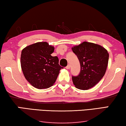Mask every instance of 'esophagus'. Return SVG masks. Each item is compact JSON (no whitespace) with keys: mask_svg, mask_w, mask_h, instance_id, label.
<instances>
[{"mask_svg":"<svg viewBox=\"0 0 126 126\" xmlns=\"http://www.w3.org/2000/svg\"><path fill=\"white\" fill-rule=\"evenodd\" d=\"M70 67V66L69 64H68V65L66 66V69H69Z\"/></svg>","mask_w":126,"mask_h":126,"instance_id":"obj_1","label":"esophagus"}]
</instances>
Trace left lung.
I'll return each mask as SVG.
<instances>
[{"label":"left lung","mask_w":126,"mask_h":126,"mask_svg":"<svg viewBox=\"0 0 126 126\" xmlns=\"http://www.w3.org/2000/svg\"><path fill=\"white\" fill-rule=\"evenodd\" d=\"M80 63V71L72 76L75 87L87 90L94 87L105 75L109 60V53L102 46L84 42L72 48Z\"/></svg>","instance_id":"left-lung-1"}]
</instances>
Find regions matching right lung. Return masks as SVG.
I'll use <instances>...</instances> for the list:
<instances>
[{
  "label": "right lung",
  "instance_id": "1",
  "mask_svg": "<svg viewBox=\"0 0 126 126\" xmlns=\"http://www.w3.org/2000/svg\"><path fill=\"white\" fill-rule=\"evenodd\" d=\"M53 47L47 42H38L22 49L21 65L25 78L38 89L48 88L56 80L60 70L59 58L52 56Z\"/></svg>",
  "mask_w": 126,
  "mask_h": 126
}]
</instances>
